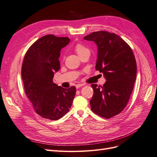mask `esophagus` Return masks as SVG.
<instances>
[{"mask_svg":"<svg viewBox=\"0 0 157 157\" xmlns=\"http://www.w3.org/2000/svg\"><path fill=\"white\" fill-rule=\"evenodd\" d=\"M84 86V84H82V83H81V84H77L75 86V87H76V88L77 89H78V88H79L80 87H82V86Z\"/></svg>","mask_w":157,"mask_h":157,"instance_id":"obj_1","label":"esophagus"}]
</instances>
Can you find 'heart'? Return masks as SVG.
Here are the masks:
<instances>
[{
	"label": "heart",
	"instance_id": "b5f03b06",
	"mask_svg": "<svg viewBox=\"0 0 157 157\" xmlns=\"http://www.w3.org/2000/svg\"><path fill=\"white\" fill-rule=\"evenodd\" d=\"M74 49H75V51L78 54V55L79 56H81L82 55H84V54H86L87 52H89V49L83 45V44L81 43H78L76 44L74 47Z\"/></svg>",
	"mask_w": 157,
	"mask_h": 157
}]
</instances>
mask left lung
I'll list each match as a JSON object with an SVG mask.
<instances>
[{
	"label": "left lung",
	"instance_id": "left-lung-1",
	"mask_svg": "<svg viewBox=\"0 0 157 157\" xmlns=\"http://www.w3.org/2000/svg\"><path fill=\"white\" fill-rule=\"evenodd\" d=\"M83 39L97 45L95 69L106 80L102 86L91 85V109L101 117L110 118L125 109L132 93L137 75L135 56L127 43L115 33L96 31Z\"/></svg>",
	"mask_w": 157,
	"mask_h": 157
}]
</instances>
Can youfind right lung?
Returning a JSON list of instances; mask_svg holds the SVG:
<instances>
[{
	"label": "right lung",
	"mask_w": 157,
	"mask_h": 157,
	"mask_svg": "<svg viewBox=\"0 0 157 157\" xmlns=\"http://www.w3.org/2000/svg\"><path fill=\"white\" fill-rule=\"evenodd\" d=\"M70 41L68 37L47 35L37 40L26 52L21 66L25 95L41 117L61 118L70 110L75 87L64 89L53 82L60 70V51Z\"/></svg>",
	"instance_id": "1"
}]
</instances>
